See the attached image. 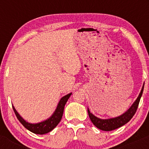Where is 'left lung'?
Masks as SVG:
<instances>
[{
    "label": "left lung",
    "mask_w": 149,
    "mask_h": 149,
    "mask_svg": "<svg viewBox=\"0 0 149 149\" xmlns=\"http://www.w3.org/2000/svg\"><path fill=\"white\" fill-rule=\"evenodd\" d=\"M143 88L144 84L142 88H141V91L140 92L139 97L136 99V101L134 102V103L132 104V106L125 113H123L120 116L110 118V119H100V118L94 116L92 113L90 112L89 109H88V114L91 121L92 122L93 124L97 128L104 130V131H111V130H115V129L124 125L125 124L128 123L131 120V118H133V115L136 113L138 107H139L140 100H141V97L142 96L143 91Z\"/></svg>",
    "instance_id": "1"
}]
</instances>
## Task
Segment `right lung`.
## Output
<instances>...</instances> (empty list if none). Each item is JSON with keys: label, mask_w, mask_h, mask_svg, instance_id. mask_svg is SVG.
I'll use <instances>...</instances> for the list:
<instances>
[{"label": "right lung", "mask_w": 149, "mask_h": 149, "mask_svg": "<svg viewBox=\"0 0 149 149\" xmlns=\"http://www.w3.org/2000/svg\"><path fill=\"white\" fill-rule=\"evenodd\" d=\"M71 94L72 93H70V94L64 96V97H63L61 99L58 106H57L56 109H55V111L54 112V113L52 114V116H51L50 118L47 119L46 120H44L39 123H35V124L29 123H28V122H26V120H24L20 116V115L18 113L17 111L16 110V109H15L13 106V109L15 112V115H16V118H18L19 121L20 122L27 130L32 132V133H35V134H46V133H49L51 130H53V129L58 125V123L61 122V119H62L63 114L64 107H65L66 102H67V101L68 100L69 97H70Z\"/></svg>", "instance_id": "add662e5"}]
</instances>
